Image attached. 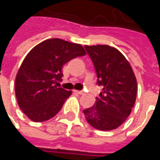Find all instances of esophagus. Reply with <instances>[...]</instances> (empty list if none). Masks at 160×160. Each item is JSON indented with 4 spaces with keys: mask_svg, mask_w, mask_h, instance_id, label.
<instances>
[{
    "mask_svg": "<svg viewBox=\"0 0 160 160\" xmlns=\"http://www.w3.org/2000/svg\"><path fill=\"white\" fill-rule=\"evenodd\" d=\"M74 92H76L77 93H79V94H83L84 93V92L83 91H77V90H75Z\"/></svg>",
    "mask_w": 160,
    "mask_h": 160,
    "instance_id": "1",
    "label": "esophagus"
}]
</instances>
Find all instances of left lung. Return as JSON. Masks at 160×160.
<instances>
[{
	"label": "left lung",
	"mask_w": 160,
	"mask_h": 160,
	"mask_svg": "<svg viewBox=\"0 0 160 160\" xmlns=\"http://www.w3.org/2000/svg\"><path fill=\"white\" fill-rule=\"evenodd\" d=\"M90 55L102 87L100 96L83 113L90 125L101 131L120 126L130 116L136 100L137 81L125 56L109 45L84 46Z\"/></svg>",
	"instance_id": "obj_1"
}]
</instances>
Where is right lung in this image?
I'll use <instances>...</instances> for the list:
<instances>
[{
    "label": "right lung",
    "instance_id": "right-lung-1",
    "mask_svg": "<svg viewBox=\"0 0 160 160\" xmlns=\"http://www.w3.org/2000/svg\"><path fill=\"white\" fill-rule=\"evenodd\" d=\"M84 48L61 39H49L27 54L16 74L15 91L21 110L32 121H46L62 108L72 92L57 86L63 66L85 55Z\"/></svg>",
    "mask_w": 160,
    "mask_h": 160
}]
</instances>
